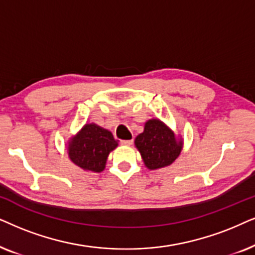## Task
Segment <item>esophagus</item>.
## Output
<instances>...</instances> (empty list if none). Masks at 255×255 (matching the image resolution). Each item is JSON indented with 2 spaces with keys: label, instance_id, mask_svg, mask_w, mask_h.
Here are the masks:
<instances>
[{
  "label": "esophagus",
  "instance_id": "esophagus-1",
  "mask_svg": "<svg viewBox=\"0 0 255 255\" xmlns=\"http://www.w3.org/2000/svg\"><path fill=\"white\" fill-rule=\"evenodd\" d=\"M122 144L125 145H131L133 144V140H126V141H121Z\"/></svg>",
  "mask_w": 255,
  "mask_h": 255
}]
</instances>
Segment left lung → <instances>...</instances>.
I'll list each match as a JSON object with an SVG mask.
<instances>
[{"label":"left lung","instance_id":"left-lung-1","mask_svg":"<svg viewBox=\"0 0 255 255\" xmlns=\"http://www.w3.org/2000/svg\"><path fill=\"white\" fill-rule=\"evenodd\" d=\"M135 147L149 170L169 167L183 149V137L159 119L145 121L143 131L135 137Z\"/></svg>","mask_w":255,"mask_h":255}]
</instances>
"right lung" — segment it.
<instances>
[{
    "label": "right lung",
    "instance_id": "add662e5",
    "mask_svg": "<svg viewBox=\"0 0 255 255\" xmlns=\"http://www.w3.org/2000/svg\"><path fill=\"white\" fill-rule=\"evenodd\" d=\"M110 130L97 124H86L67 142V154L77 167L88 172H101L108 155L118 147Z\"/></svg>",
    "mask_w": 255,
    "mask_h": 255
}]
</instances>
